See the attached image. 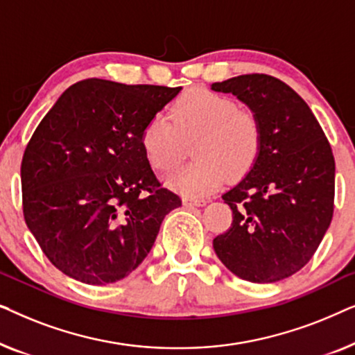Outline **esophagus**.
<instances>
[{
    "label": "esophagus",
    "instance_id": "1",
    "mask_svg": "<svg viewBox=\"0 0 355 355\" xmlns=\"http://www.w3.org/2000/svg\"><path fill=\"white\" fill-rule=\"evenodd\" d=\"M182 202L186 207H203L207 203L203 198H191V197H186Z\"/></svg>",
    "mask_w": 355,
    "mask_h": 355
}]
</instances>
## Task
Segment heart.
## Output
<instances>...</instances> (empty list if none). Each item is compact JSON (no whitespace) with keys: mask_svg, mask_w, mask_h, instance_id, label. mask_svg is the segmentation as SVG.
<instances>
[{"mask_svg":"<svg viewBox=\"0 0 355 355\" xmlns=\"http://www.w3.org/2000/svg\"><path fill=\"white\" fill-rule=\"evenodd\" d=\"M148 162L166 171L176 166L192 144L196 162L174 169L166 184L187 197L215 192L227 174L239 178L254 166L261 147V125L252 110L239 108L230 96L191 90L169 110L155 114L142 130Z\"/></svg>","mask_w":355,"mask_h":355,"instance_id":"b5f03b06","label":"heart"}]
</instances>
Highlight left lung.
Instances as JSON below:
<instances>
[{
	"label": "left lung",
	"instance_id": "obj_1",
	"mask_svg": "<svg viewBox=\"0 0 355 355\" xmlns=\"http://www.w3.org/2000/svg\"><path fill=\"white\" fill-rule=\"evenodd\" d=\"M259 116L254 166L223 196L231 227L213 239L218 259L252 283H276L304 268L334 211V157L309 105L283 80L244 74L211 85Z\"/></svg>",
	"mask_w": 355,
	"mask_h": 355
}]
</instances>
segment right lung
Here are the masks:
<instances>
[{
	"label": "right lung",
	"instance_id": "1",
	"mask_svg": "<svg viewBox=\"0 0 355 355\" xmlns=\"http://www.w3.org/2000/svg\"><path fill=\"white\" fill-rule=\"evenodd\" d=\"M181 87L76 82L37 125L21 164L22 211L46 259L80 283L132 273L181 197L163 187L142 130Z\"/></svg>",
	"mask_w": 355,
	"mask_h": 355
}]
</instances>
